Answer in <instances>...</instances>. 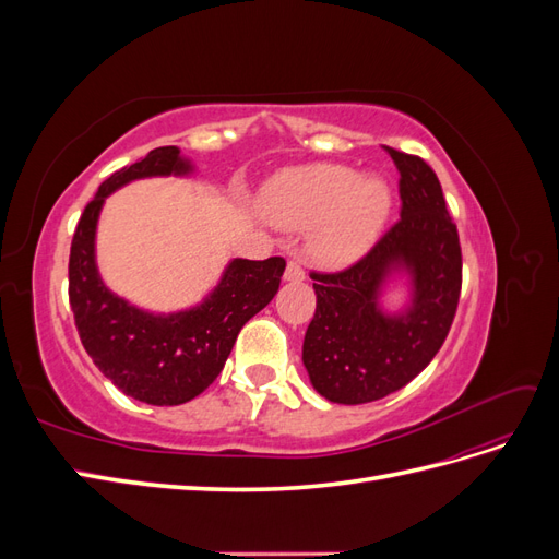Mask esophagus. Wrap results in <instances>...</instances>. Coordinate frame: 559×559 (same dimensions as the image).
Instances as JSON below:
<instances>
[{
    "instance_id": "obj_1",
    "label": "esophagus",
    "mask_w": 559,
    "mask_h": 559,
    "mask_svg": "<svg viewBox=\"0 0 559 559\" xmlns=\"http://www.w3.org/2000/svg\"><path fill=\"white\" fill-rule=\"evenodd\" d=\"M284 280L286 282H302L306 280V270H302V265L298 261H289L284 270Z\"/></svg>"
}]
</instances>
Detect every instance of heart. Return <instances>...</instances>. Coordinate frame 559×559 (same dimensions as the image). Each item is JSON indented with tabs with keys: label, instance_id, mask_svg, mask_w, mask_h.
Masks as SVG:
<instances>
[{
	"label": "heart",
	"instance_id": "b5f03b06",
	"mask_svg": "<svg viewBox=\"0 0 559 559\" xmlns=\"http://www.w3.org/2000/svg\"><path fill=\"white\" fill-rule=\"evenodd\" d=\"M392 186L380 175H357L347 165H294L270 177L257 210L280 230L306 231V251L326 267L349 265L373 247L392 214Z\"/></svg>",
	"mask_w": 559,
	"mask_h": 559
}]
</instances>
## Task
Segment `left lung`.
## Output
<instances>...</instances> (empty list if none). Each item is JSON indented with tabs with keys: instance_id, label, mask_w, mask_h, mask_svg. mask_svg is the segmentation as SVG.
Instances as JSON below:
<instances>
[{
	"instance_id": "1",
	"label": "left lung",
	"mask_w": 559,
	"mask_h": 559,
	"mask_svg": "<svg viewBox=\"0 0 559 559\" xmlns=\"http://www.w3.org/2000/svg\"><path fill=\"white\" fill-rule=\"evenodd\" d=\"M399 167L401 222L357 265L317 275V310L302 341L317 394L359 405L399 392L441 349L460 302L462 249L441 181L417 158L386 148ZM403 278L409 296L396 311L381 296Z\"/></svg>"
}]
</instances>
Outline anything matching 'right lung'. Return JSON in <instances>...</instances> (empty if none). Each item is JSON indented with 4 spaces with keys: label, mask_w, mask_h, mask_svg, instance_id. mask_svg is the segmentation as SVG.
I'll return each mask as SVG.
<instances>
[{
    "label": "right lung",
    "mask_w": 559,
    "mask_h": 559,
    "mask_svg": "<svg viewBox=\"0 0 559 559\" xmlns=\"http://www.w3.org/2000/svg\"><path fill=\"white\" fill-rule=\"evenodd\" d=\"M195 165L177 146L154 148L114 173L83 210L70 251V306L83 347L126 396L148 405L195 399L222 373L240 329L280 289L284 259H233L216 286L191 308L151 312L116 296L99 277L95 235L107 198L151 177H191Z\"/></svg>",
    "instance_id": "add662e5"
}]
</instances>
